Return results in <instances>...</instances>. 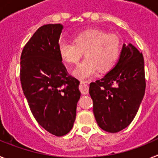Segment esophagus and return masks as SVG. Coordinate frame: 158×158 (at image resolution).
I'll return each instance as SVG.
<instances>
[{
  "instance_id": "obj_1",
  "label": "esophagus",
  "mask_w": 158,
  "mask_h": 158,
  "mask_svg": "<svg viewBox=\"0 0 158 158\" xmlns=\"http://www.w3.org/2000/svg\"><path fill=\"white\" fill-rule=\"evenodd\" d=\"M79 89H80V91L81 92L82 94H88L89 93V86L85 81H81Z\"/></svg>"
}]
</instances>
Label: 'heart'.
<instances>
[{
	"instance_id": "heart-1",
	"label": "heart",
	"mask_w": 158,
	"mask_h": 158,
	"mask_svg": "<svg viewBox=\"0 0 158 158\" xmlns=\"http://www.w3.org/2000/svg\"><path fill=\"white\" fill-rule=\"evenodd\" d=\"M120 41L115 34L97 28L87 29L73 37V43L61 40L58 52L63 61L77 64L85 52L84 59L73 74L81 80H89L97 73L107 72L112 68L120 54Z\"/></svg>"
}]
</instances>
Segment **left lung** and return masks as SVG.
<instances>
[{
    "label": "left lung",
    "instance_id": "obj_1",
    "mask_svg": "<svg viewBox=\"0 0 158 158\" xmlns=\"http://www.w3.org/2000/svg\"><path fill=\"white\" fill-rule=\"evenodd\" d=\"M145 89L143 55L131 43L123 44L115 67L89 85L99 127L116 133L129 126L139 111Z\"/></svg>",
    "mask_w": 158,
    "mask_h": 158
}]
</instances>
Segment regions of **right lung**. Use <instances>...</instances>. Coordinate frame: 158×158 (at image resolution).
<instances>
[{
	"label": "right lung",
	"instance_id": "1",
	"mask_svg": "<svg viewBox=\"0 0 158 158\" xmlns=\"http://www.w3.org/2000/svg\"><path fill=\"white\" fill-rule=\"evenodd\" d=\"M63 26L46 24L26 43L20 57V81L32 115L51 134L63 136L76 118L80 81L69 75L58 52Z\"/></svg>",
	"mask_w": 158,
	"mask_h": 158
}]
</instances>
